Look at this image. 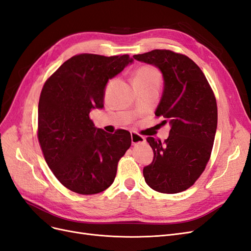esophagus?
Masks as SVG:
<instances>
[{
    "mask_svg": "<svg viewBox=\"0 0 251 251\" xmlns=\"http://www.w3.org/2000/svg\"><path fill=\"white\" fill-rule=\"evenodd\" d=\"M131 139H132V143L134 146L139 143H143L146 142V137H143L141 135H138L137 133H131Z\"/></svg>",
    "mask_w": 251,
    "mask_h": 251,
    "instance_id": "34e87169",
    "label": "esophagus"
}]
</instances>
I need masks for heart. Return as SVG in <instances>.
<instances>
[{
	"mask_svg": "<svg viewBox=\"0 0 251 251\" xmlns=\"http://www.w3.org/2000/svg\"><path fill=\"white\" fill-rule=\"evenodd\" d=\"M161 75L156 68L151 66H143L136 71L134 75V81H144V82H155L160 83Z\"/></svg>",
	"mask_w": 251,
	"mask_h": 251,
	"instance_id": "obj_1",
	"label": "heart"
}]
</instances>
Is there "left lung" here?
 <instances>
[{
  "label": "left lung",
  "mask_w": 251,
  "mask_h": 251,
  "mask_svg": "<svg viewBox=\"0 0 251 251\" xmlns=\"http://www.w3.org/2000/svg\"><path fill=\"white\" fill-rule=\"evenodd\" d=\"M157 67L163 77V92L155 115L171 126L163 143L147 140L154 151L153 162L143 169L147 184L163 194L191 187L206 166L214 144L218 110L209 83L191 58L171 50H153L133 55Z\"/></svg>",
  "instance_id": "8db88e82"
}]
</instances>
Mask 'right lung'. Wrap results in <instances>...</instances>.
Listing matches in <instances>:
<instances>
[{
	"instance_id": "1",
	"label": "right lung",
	"mask_w": 251,
	"mask_h": 251,
	"mask_svg": "<svg viewBox=\"0 0 251 251\" xmlns=\"http://www.w3.org/2000/svg\"><path fill=\"white\" fill-rule=\"evenodd\" d=\"M134 59L127 54L75 55L45 82L39 101L37 137L49 169L70 191L94 195L115 179L119 159L130 149V132L109 134L89 115L103 108L105 87Z\"/></svg>"
}]
</instances>
